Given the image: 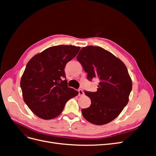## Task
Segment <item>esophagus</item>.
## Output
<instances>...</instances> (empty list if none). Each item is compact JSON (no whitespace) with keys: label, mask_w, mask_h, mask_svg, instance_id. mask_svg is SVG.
<instances>
[{"label":"esophagus","mask_w":156,"mask_h":156,"mask_svg":"<svg viewBox=\"0 0 156 156\" xmlns=\"http://www.w3.org/2000/svg\"><path fill=\"white\" fill-rule=\"evenodd\" d=\"M78 92H79V96H83L84 95V92L83 91L82 89H79L78 90Z\"/></svg>","instance_id":"1"}]
</instances>
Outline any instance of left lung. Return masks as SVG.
<instances>
[{
    "label": "left lung",
    "instance_id": "left-lung-1",
    "mask_svg": "<svg viewBox=\"0 0 156 156\" xmlns=\"http://www.w3.org/2000/svg\"><path fill=\"white\" fill-rule=\"evenodd\" d=\"M77 59L87 73L88 80L100 81L96 92L84 91L90 98L91 105L81 110L83 116L96 125L109 123L128 103L132 81L126 65L109 51L98 46L82 48Z\"/></svg>",
    "mask_w": 156,
    "mask_h": 156
}]
</instances>
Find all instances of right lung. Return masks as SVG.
<instances>
[{
  "mask_svg": "<svg viewBox=\"0 0 156 156\" xmlns=\"http://www.w3.org/2000/svg\"><path fill=\"white\" fill-rule=\"evenodd\" d=\"M80 48L71 45L53 46L27 63L20 82L23 100L41 119L57 117L66 103L78 95L77 91L68 87L64 68Z\"/></svg>",
  "mask_w": 156,
  "mask_h": 156,
  "instance_id": "right-lung-1",
  "label": "right lung"
}]
</instances>
